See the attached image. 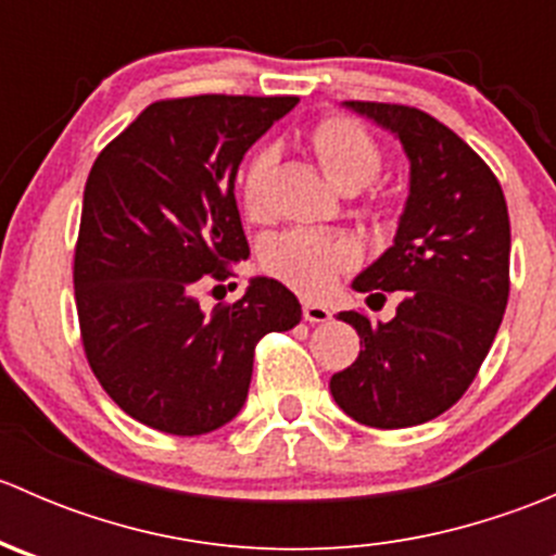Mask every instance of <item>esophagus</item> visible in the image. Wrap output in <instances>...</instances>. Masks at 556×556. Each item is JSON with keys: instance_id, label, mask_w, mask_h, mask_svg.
I'll return each mask as SVG.
<instances>
[{"instance_id": "34e87169", "label": "esophagus", "mask_w": 556, "mask_h": 556, "mask_svg": "<svg viewBox=\"0 0 556 556\" xmlns=\"http://www.w3.org/2000/svg\"><path fill=\"white\" fill-rule=\"evenodd\" d=\"M304 319L306 323H328L330 309L323 304H314V301H304Z\"/></svg>"}]
</instances>
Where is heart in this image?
<instances>
[{"mask_svg":"<svg viewBox=\"0 0 556 556\" xmlns=\"http://www.w3.org/2000/svg\"><path fill=\"white\" fill-rule=\"evenodd\" d=\"M312 148L330 177L346 190H357L374 182L382 172V148L366 126L355 117L330 115L312 128ZM279 164L277 144H261L247 159L239 174V195L252 220L268 215V190ZM392 195H377L379 212H392ZM263 268L282 285L319 299L344 274L357 266V247L352 239L312 228H293L263 247Z\"/></svg>","mask_w":556,"mask_h":556,"instance_id":"obj_1","label":"heart"}]
</instances>
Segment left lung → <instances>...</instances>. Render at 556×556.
Masks as SVG:
<instances>
[{
	"instance_id": "obj_1",
	"label": "left lung",
	"mask_w": 556,
	"mask_h": 556,
	"mask_svg": "<svg viewBox=\"0 0 556 556\" xmlns=\"http://www.w3.org/2000/svg\"><path fill=\"white\" fill-rule=\"evenodd\" d=\"M392 128L412 161V193L395 244L355 279L390 323L339 312L361 336V355L333 374V401L379 430L422 425L452 408L479 374L508 304L511 223L486 161L428 112L390 102H346Z\"/></svg>"
}]
</instances>
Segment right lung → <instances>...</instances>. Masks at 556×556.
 Listing matches in <instances>:
<instances>
[{"label": "right lung", "mask_w": 556, "mask_h": 556, "mask_svg": "<svg viewBox=\"0 0 556 556\" xmlns=\"http://www.w3.org/2000/svg\"><path fill=\"white\" fill-rule=\"evenodd\" d=\"M295 102L161 99L93 161L72 266L83 352L106 395L148 428L201 435L231 422L257 341L301 323L299 299L277 279H252L210 314L195 301L250 255L239 164Z\"/></svg>", "instance_id": "1"}]
</instances>
